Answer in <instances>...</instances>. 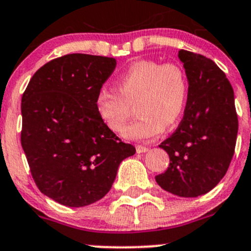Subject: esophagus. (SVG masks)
Returning a JSON list of instances; mask_svg holds the SVG:
<instances>
[{
  "mask_svg": "<svg viewBox=\"0 0 251 251\" xmlns=\"http://www.w3.org/2000/svg\"><path fill=\"white\" fill-rule=\"evenodd\" d=\"M148 150H150V148L146 147V146H142V145H138L137 147H136V152L137 153H146Z\"/></svg>",
  "mask_w": 251,
  "mask_h": 251,
  "instance_id": "obj_1",
  "label": "esophagus"
}]
</instances>
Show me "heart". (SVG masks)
Returning a JSON list of instances; mask_svg holds the SVG:
<instances>
[{"label":"heart","instance_id":"1","mask_svg":"<svg viewBox=\"0 0 251 251\" xmlns=\"http://www.w3.org/2000/svg\"><path fill=\"white\" fill-rule=\"evenodd\" d=\"M187 88V77L179 65L140 60L119 77V92L106 87L99 89L96 108L104 124L120 132L135 105L140 116L125 128L123 136L127 140H147L179 121Z\"/></svg>","mask_w":251,"mask_h":251}]
</instances>
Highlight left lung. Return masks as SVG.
<instances>
[{"instance_id":"left-lung-1","label":"left lung","mask_w":251,"mask_h":251,"mask_svg":"<svg viewBox=\"0 0 251 251\" xmlns=\"http://www.w3.org/2000/svg\"><path fill=\"white\" fill-rule=\"evenodd\" d=\"M187 77L184 118L160 148L170 163L155 176L162 189L180 198L208 193L227 173L238 133L234 92L225 72L210 58L180 50Z\"/></svg>"}]
</instances>
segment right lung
<instances>
[{
	"instance_id": "obj_1",
	"label": "right lung",
	"mask_w": 251,
	"mask_h": 251,
	"mask_svg": "<svg viewBox=\"0 0 251 251\" xmlns=\"http://www.w3.org/2000/svg\"><path fill=\"white\" fill-rule=\"evenodd\" d=\"M116 67L105 56L70 53L38 70L22 97L21 142L39 190L69 207L103 199L135 154L104 124L96 97Z\"/></svg>"
}]
</instances>
